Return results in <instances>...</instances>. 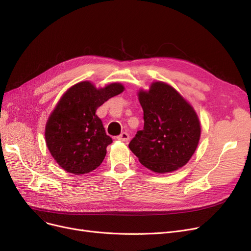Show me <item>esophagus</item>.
<instances>
[{"instance_id": "1", "label": "esophagus", "mask_w": 251, "mask_h": 251, "mask_svg": "<svg viewBox=\"0 0 251 251\" xmlns=\"http://www.w3.org/2000/svg\"><path fill=\"white\" fill-rule=\"evenodd\" d=\"M117 139L121 141H127L129 139V134L127 132H122L121 134L117 136Z\"/></svg>"}]
</instances>
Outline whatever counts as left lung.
Here are the masks:
<instances>
[{
  "mask_svg": "<svg viewBox=\"0 0 251 251\" xmlns=\"http://www.w3.org/2000/svg\"><path fill=\"white\" fill-rule=\"evenodd\" d=\"M144 129L129 143V149L148 169L157 173L186 165L199 144L201 126L193 106L171 87L154 82L140 90Z\"/></svg>",
  "mask_w": 251,
  "mask_h": 251,
  "instance_id": "8db88e82",
  "label": "left lung"
}]
</instances>
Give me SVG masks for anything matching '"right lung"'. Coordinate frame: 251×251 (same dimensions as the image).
Wrapping results in <instances>:
<instances>
[{
  "label": "right lung",
  "instance_id": "right-lung-1",
  "mask_svg": "<svg viewBox=\"0 0 251 251\" xmlns=\"http://www.w3.org/2000/svg\"><path fill=\"white\" fill-rule=\"evenodd\" d=\"M124 87L113 83L96 89L88 82L74 85L51 113L45 129L46 145L52 157L65 171L85 174L99 167L113 143L106 135L96 110Z\"/></svg>",
  "mask_w": 251,
  "mask_h": 251
}]
</instances>
